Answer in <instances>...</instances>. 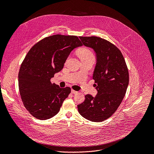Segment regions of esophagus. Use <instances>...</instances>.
I'll list each match as a JSON object with an SVG mask.
<instances>
[{"instance_id": "obj_1", "label": "esophagus", "mask_w": 154, "mask_h": 154, "mask_svg": "<svg viewBox=\"0 0 154 154\" xmlns=\"http://www.w3.org/2000/svg\"><path fill=\"white\" fill-rule=\"evenodd\" d=\"M71 92H72V94H76L78 93L77 91H74V90H72V91H71Z\"/></svg>"}]
</instances>
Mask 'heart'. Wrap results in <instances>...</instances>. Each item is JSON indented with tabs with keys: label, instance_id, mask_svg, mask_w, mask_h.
<instances>
[{
	"label": "heart",
	"instance_id": "obj_1",
	"mask_svg": "<svg viewBox=\"0 0 154 154\" xmlns=\"http://www.w3.org/2000/svg\"><path fill=\"white\" fill-rule=\"evenodd\" d=\"M77 53L81 60H84L89 58H94L93 53L88 48L83 47L80 48L77 51Z\"/></svg>",
	"mask_w": 154,
	"mask_h": 154
}]
</instances>
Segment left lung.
<instances>
[{
	"label": "left lung",
	"instance_id": "obj_1",
	"mask_svg": "<svg viewBox=\"0 0 154 154\" xmlns=\"http://www.w3.org/2000/svg\"><path fill=\"white\" fill-rule=\"evenodd\" d=\"M79 38L96 53L92 77L97 93L95 97L85 95V101L77 106L78 111L89 121L103 122L116 111L125 97L129 84L128 68L122 52L109 42L96 36Z\"/></svg>",
	"mask_w": 154,
	"mask_h": 154
}]
</instances>
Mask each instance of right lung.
I'll return each instance as SVG.
<instances>
[{
    "label": "right lung",
    "mask_w": 154,
    "mask_h": 154,
    "mask_svg": "<svg viewBox=\"0 0 154 154\" xmlns=\"http://www.w3.org/2000/svg\"><path fill=\"white\" fill-rule=\"evenodd\" d=\"M81 46L76 36L55 35L42 39L26 55L19 72V89L24 107L36 118L47 119L60 111L71 89L50 80L62 70L71 51Z\"/></svg>",
    "instance_id": "right-lung-1"
}]
</instances>
